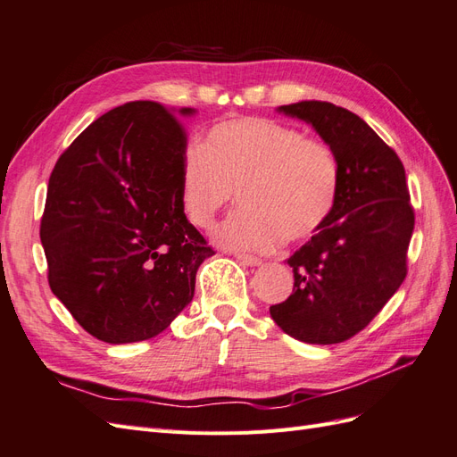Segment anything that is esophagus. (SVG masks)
Here are the masks:
<instances>
[{
	"mask_svg": "<svg viewBox=\"0 0 457 457\" xmlns=\"http://www.w3.org/2000/svg\"><path fill=\"white\" fill-rule=\"evenodd\" d=\"M236 259H237L241 264H245V266H259V264H262V261L259 259V256L247 254V253H236Z\"/></svg>",
	"mask_w": 457,
	"mask_h": 457,
	"instance_id": "obj_1",
	"label": "esophagus"
}]
</instances>
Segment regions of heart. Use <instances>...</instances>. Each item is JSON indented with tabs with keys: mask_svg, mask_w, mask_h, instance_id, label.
Wrapping results in <instances>:
<instances>
[{
	"mask_svg": "<svg viewBox=\"0 0 457 457\" xmlns=\"http://www.w3.org/2000/svg\"><path fill=\"white\" fill-rule=\"evenodd\" d=\"M340 162L320 138L264 117L212 125L181 168L179 204L198 229H210L237 195L241 210L216 237L226 247L266 253L317 233L334 212Z\"/></svg>",
	"mask_w": 457,
	"mask_h": 457,
	"instance_id": "1",
	"label": "heart"
}]
</instances>
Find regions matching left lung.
Masks as SVG:
<instances>
[{
    "label": "left lung",
    "mask_w": 457,
    "mask_h": 457,
    "mask_svg": "<svg viewBox=\"0 0 457 457\" xmlns=\"http://www.w3.org/2000/svg\"><path fill=\"white\" fill-rule=\"evenodd\" d=\"M279 112L311 123L340 162V191L324 226L287 259L294 294L270 307L299 342L330 345L359 334L407 276L415 228L405 170L359 115L305 100Z\"/></svg>",
    "instance_id": "8db88e82"
}]
</instances>
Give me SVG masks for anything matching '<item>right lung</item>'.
<instances>
[{
  "label": "right lung",
  "mask_w": 457,
  "mask_h": 457,
  "mask_svg": "<svg viewBox=\"0 0 457 457\" xmlns=\"http://www.w3.org/2000/svg\"><path fill=\"white\" fill-rule=\"evenodd\" d=\"M185 152L175 112L137 100L98 117L55 162L40 220L48 282L100 342L166 330L214 254L179 204Z\"/></svg>",
  "instance_id": "1"
}]
</instances>
